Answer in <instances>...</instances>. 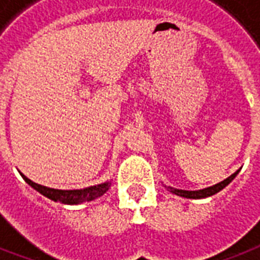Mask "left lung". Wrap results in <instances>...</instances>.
<instances>
[{
	"mask_svg": "<svg viewBox=\"0 0 260 260\" xmlns=\"http://www.w3.org/2000/svg\"><path fill=\"white\" fill-rule=\"evenodd\" d=\"M240 172V170H237L235 174H232L229 178L224 179L222 182L217 183L214 186L206 187V188H202V190H195V191H188V190H179V188H174V187H167L168 191H171L172 194L179 195V197H183V198H188V199H202V198H207V197H212V195L217 194V192H220L222 188L228 186L229 183L232 182L233 179L236 178L237 174Z\"/></svg>",
	"mask_w": 260,
	"mask_h": 260,
	"instance_id": "1",
	"label": "left lung"
}]
</instances>
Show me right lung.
Segmentation results:
<instances>
[{
  "instance_id": "add662e5",
  "label": "right lung",
  "mask_w": 260,
  "mask_h": 260,
  "mask_svg": "<svg viewBox=\"0 0 260 260\" xmlns=\"http://www.w3.org/2000/svg\"><path fill=\"white\" fill-rule=\"evenodd\" d=\"M20 175L38 192L47 197L48 199H51L54 202H61L65 203V205H80V203L94 201L99 197H102L106 191L110 190V187H111V180H108V182L98 184V186H90L86 187V188H81V190H58V188H50V187L32 182L31 179H28L21 172H20Z\"/></svg>"
}]
</instances>
